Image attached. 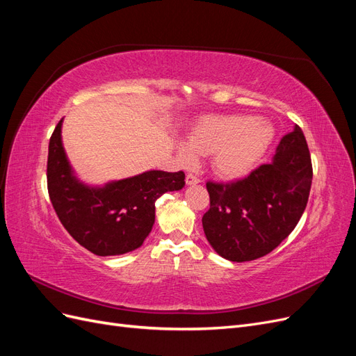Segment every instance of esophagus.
<instances>
[{
	"instance_id": "obj_1",
	"label": "esophagus",
	"mask_w": 356,
	"mask_h": 356,
	"mask_svg": "<svg viewBox=\"0 0 356 356\" xmlns=\"http://www.w3.org/2000/svg\"><path fill=\"white\" fill-rule=\"evenodd\" d=\"M199 182H200V179L196 175L187 174V177H186V184L187 186H195V184H199Z\"/></svg>"
}]
</instances>
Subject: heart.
<instances>
[{"mask_svg":"<svg viewBox=\"0 0 356 356\" xmlns=\"http://www.w3.org/2000/svg\"><path fill=\"white\" fill-rule=\"evenodd\" d=\"M273 127L263 118L242 115H207L195 123L187 145H178L182 165L193 166L196 154L211 156L213 174L238 179L254 169L273 139Z\"/></svg>","mask_w":356,"mask_h":356,"instance_id":"obj_1","label":"heart"}]
</instances>
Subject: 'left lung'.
<instances>
[{"label": "left lung", "mask_w": 356, "mask_h": 356, "mask_svg": "<svg viewBox=\"0 0 356 356\" xmlns=\"http://www.w3.org/2000/svg\"><path fill=\"white\" fill-rule=\"evenodd\" d=\"M312 177L306 138L296 126L281 139L272 163L229 184L207 182L211 207L202 224L215 252L236 263L272 252L303 215Z\"/></svg>", "instance_id": "1"}]
</instances>
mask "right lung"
<instances>
[{
  "mask_svg": "<svg viewBox=\"0 0 356 356\" xmlns=\"http://www.w3.org/2000/svg\"><path fill=\"white\" fill-rule=\"evenodd\" d=\"M62 120L49 143L47 188L63 227L86 250L120 255L141 246L153 229L156 200L186 186L184 172L147 170L93 187L74 175L62 145Z\"/></svg>",
  "mask_w": 356,
  "mask_h": 356,
  "instance_id": "add662e5",
  "label": "right lung"
}]
</instances>
